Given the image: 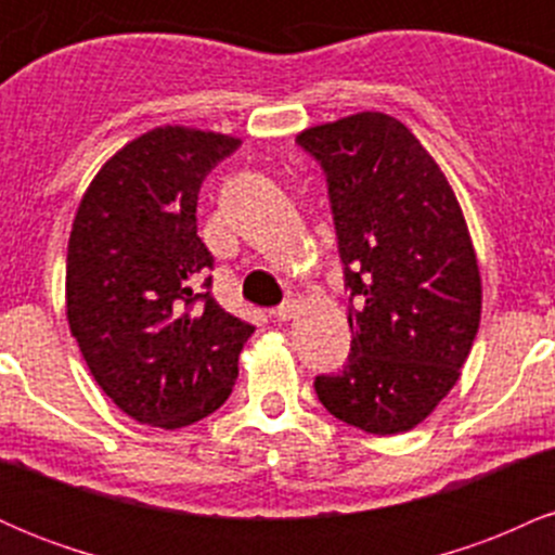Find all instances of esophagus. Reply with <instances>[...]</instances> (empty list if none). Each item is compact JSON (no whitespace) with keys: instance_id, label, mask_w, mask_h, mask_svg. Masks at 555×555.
Returning <instances> with one entry per match:
<instances>
[{"instance_id":"34e87169","label":"esophagus","mask_w":555,"mask_h":555,"mask_svg":"<svg viewBox=\"0 0 555 555\" xmlns=\"http://www.w3.org/2000/svg\"><path fill=\"white\" fill-rule=\"evenodd\" d=\"M297 313H299L297 299H286V302H282L276 310H273V315H276L279 321H292V318H297Z\"/></svg>"}]
</instances>
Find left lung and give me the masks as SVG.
I'll return each mask as SVG.
<instances>
[{
	"label": "left lung",
	"mask_w": 555,
	"mask_h": 555,
	"mask_svg": "<svg viewBox=\"0 0 555 555\" xmlns=\"http://www.w3.org/2000/svg\"><path fill=\"white\" fill-rule=\"evenodd\" d=\"M297 143L326 175L349 289L352 352L315 393L341 423L393 436L454 388L480 326L482 284L449 180L399 119L360 112Z\"/></svg>",
	"instance_id": "1"
}]
</instances>
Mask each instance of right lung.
I'll list each match as a JSON object with an SVG mask.
<instances>
[{
  "mask_svg": "<svg viewBox=\"0 0 555 555\" xmlns=\"http://www.w3.org/2000/svg\"><path fill=\"white\" fill-rule=\"evenodd\" d=\"M240 138L164 125L119 149L82 195L67 245V321L125 415L184 428L219 410L256 328L216 302L197 193Z\"/></svg>",
  "mask_w": 555,
  "mask_h": 555,
  "instance_id": "1",
  "label": "right lung"
}]
</instances>
